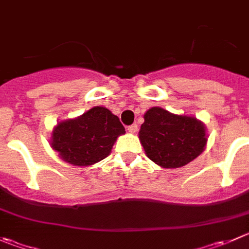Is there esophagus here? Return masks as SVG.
I'll return each instance as SVG.
<instances>
[{"label":"esophagus","mask_w":249,"mask_h":249,"mask_svg":"<svg viewBox=\"0 0 249 249\" xmlns=\"http://www.w3.org/2000/svg\"><path fill=\"white\" fill-rule=\"evenodd\" d=\"M127 131H129L130 134H135V132L137 131V125L132 124V125H130V126H127Z\"/></svg>","instance_id":"esophagus-1"}]
</instances>
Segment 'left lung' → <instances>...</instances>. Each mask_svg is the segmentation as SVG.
Masks as SVG:
<instances>
[{
    "label": "left lung",
    "mask_w": 249,
    "mask_h": 249,
    "mask_svg": "<svg viewBox=\"0 0 249 249\" xmlns=\"http://www.w3.org/2000/svg\"><path fill=\"white\" fill-rule=\"evenodd\" d=\"M143 119L140 142L146 156L161 168H181L206 148V125L197 118L152 107L144 113Z\"/></svg>",
    "instance_id": "left-lung-1"
}]
</instances>
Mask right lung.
I'll return each instance as SVG.
<instances>
[{"mask_svg":"<svg viewBox=\"0 0 249 249\" xmlns=\"http://www.w3.org/2000/svg\"><path fill=\"white\" fill-rule=\"evenodd\" d=\"M124 134L119 118L106 107L96 106L80 117L58 123L50 144L67 163L89 166L109 156L113 144Z\"/></svg>","mask_w":249,"mask_h":249,"instance_id":"right-lung-1","label":"right lung"}]
</instances>
